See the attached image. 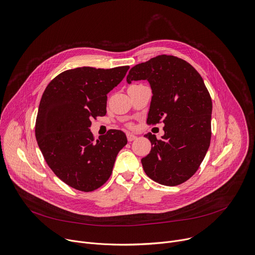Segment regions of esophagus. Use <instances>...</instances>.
I'll return each mask as SVG.
<instances>
[{
    "instance_id": "esophagus-1",
    "label": "esophagus",
    "mask_w": 255,
    "mask_h": 255,
    "mask_svg": "<svg viewBox=\"0 0 255 255\" xmlns=\"http://www.w3.org/2000/svg\"><path fill=\"white\" fill-rule=\"evenodd\" d=\"M137 137L134 135V134H132V133H127V139H128V141L129 142H131V141H133V140H135Z\"/></svg>"
}]
</instances>
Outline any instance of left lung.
Wrapping results in <instances>:
<instances>
[{
    "mask_svg": "<svg viewBox=\"0 0 255 255\" xmlns=\"http://www.w3.org/2000/svg\"><path fill=\"white\" fill-rule=\"evenodd\" d=\"M141 80H147L152 90L147 123H164L161 139L145 135L152 147L141 159L143 169L160 185H180L195 174L210 146V94L199 72L172 55H158L133 66L127 83Z\"/></svg>",
    "mask_w": 255,
    "mask_h": 255,
    "instance_id": "obj_1",
    "label": "left lung"
}]
</instances>
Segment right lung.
I'll return each instance as SVG.
<instances>
[{
	"label": "right lung",
	"instance_id": "1",
	"mask_svg": "<svg viewBox=\"0 0 255 255\" xmlns=\"http://www.w3.org/2000/svg\"><path fill=\"white\" fill-rule=\"evenodd\" d=\"M128 65L65 70L46 87L38 108L35 136L45 161L63 183L92 192L110 177L118 152L127 144L121 130L95 140L92 118L107 113V94L126 76Z\"/></svg>",
	"mask_w": 255,
	"mask_h": 255
}]
</instances>
